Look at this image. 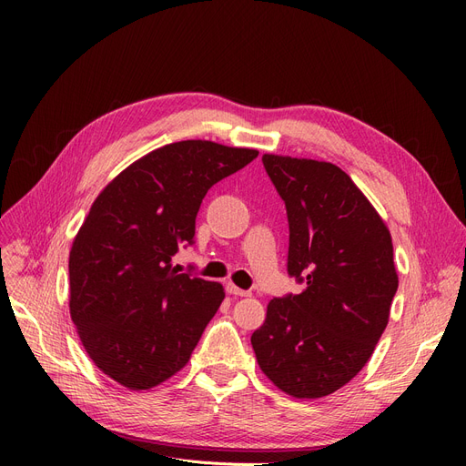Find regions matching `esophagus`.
I'll list each match as a JSON object with an SVG mask.
<instances>
[{
    "mask_svg": "<svg viewBox=\"0 0 466 466\" xmlns=\"http://www.w3.org/2000/svg\"><path fill=\"white\" fill-rule=\"evenodd\" d=\"M227 290L230 292V295H234V297H251V290L239 289V287H236L234 283H228V285H227Z\"/></svg>",
    "mask_w": 466,
    "mask_h": 466,
    "instance_id": "esophagus-1",
    "label": "esophagus"
}]
</instances>
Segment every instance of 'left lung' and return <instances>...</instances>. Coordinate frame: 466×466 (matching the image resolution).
<instances>
[{
    "label": "left lung",
    "mask_w": 466,
    "mask_h": 466,
    "mask_svg": "<svg viewBox=\"0 0 466 466\" xmlns=\"http://www.w3.org/2000/svg\"><path fill=\"white\" fill-rule=\"evenodd\" d=\"M262 164L287 209V274L304 290L270 300L251 344L287 395L321 399L360 372L387 327L399 289L393 241L338 166L278 155Z\"/></svg>",
    "instance_id": "8db88e82"
}]
</instances>
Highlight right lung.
<instances>
[{"label": "right lung", "mask_w": 466, "mask_h": 466, "mask_svg": "<svg viewBox=\"0 0 466 466\" xmlns=\"http://www.w3.org/2000/svg\"><path fill=\"white\" fill-rule=\"evenodd\" d=\"M258 157L213 141L160 147L97 196L69 253V311L88 357L132 390L179 372L225 299L220 283L179 274L208 190Z\"/></svg>", "instance_id": "add662e5"}]
</instances>
